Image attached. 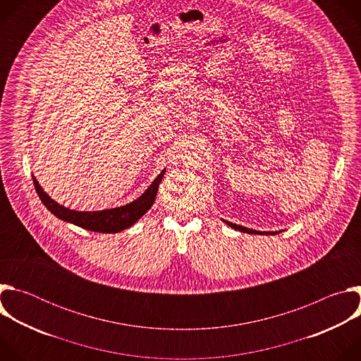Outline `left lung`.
<instances>
[{
  "instance_id": "1",
  "label": "left lung",
  "mask_w": 361,
  "mask_h": 361,
  "mask_svg": "<svg viewBox=\"0 0 361 361\" xmlns=\"http://www.w3.org/2000/svg\"><path fill=\"white\" fill-rule=\"evenodd\" d=\"M230 227H233L234 230H238V231H243V233H248V234H277V231H257V230H251V228H247V227H243V226H237V224H233V223H230V221H226Z\"/></svg>"
}]
</instances>
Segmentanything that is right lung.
Listing matches in <instances>:
<instances>
[{
  "instance_id": "right-lung-1",
  "label": "right lung",
  "mask_w": 361,
  "mask_h": 361,
  "mask_svg": "<svg viewBox=\"0 0 361 361\" xmlns=\"http://www.w3.org/2000/svg\"><path fill=\"white\" fill-rule=\"evenodd\" d=\"M164 173L166 170H163L159 174V177L152 181V184L145 190V192L140 198L134 200L130 204L123 205V207L102 210V212L70 210L64 207V205L56 202L47 192H44V190L41 188L35 177H32V181H34L35 191L41 198L42 204L56 217L95 233H118L133 226L138 219H141L149 210L152 202L156 201L159 185L161 183V178L164 177Z\"/></svg>"
}]
</instances>
